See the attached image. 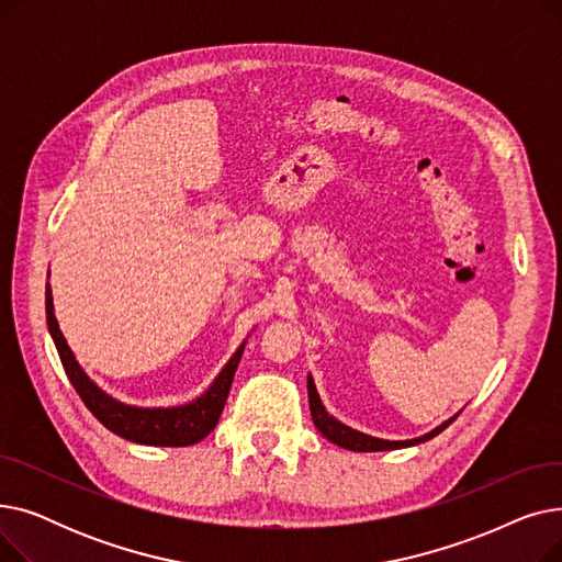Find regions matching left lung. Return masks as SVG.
<instances>
[{
	"label": "left lung",
	"mask_w": 562,
	"mask_h": 562,
	"mask_svg": "<svg viewBox=\"0 0 562 562\" xmlns=\"http://www.w3.org/2000/svg\"><path fill=\"white\" fill-rule=\"evenodd\" d=\"M307 396H310V409H312V422H314V426L318 428V432L326 437V439H330L333 445H337V447H341V449H348V451H394V449H405V447H417V445H422V441H428V439H432L435 435H439L441 430H445L449 424H453V419L456 417H451V419H447L445 424H439L437 428H432L430 432H426V435H422V437H415V439H403V441H392V439H380V437H371V435H367V432H360V430H356V428H350V426H346V424H341L339 419H335L333 415H328V409H326V405L321 403V396H318V392H316V385H314V380H312V375H307Z\"/></svg>",
	"instance_id": "left-lung-1"
}]
</instances>
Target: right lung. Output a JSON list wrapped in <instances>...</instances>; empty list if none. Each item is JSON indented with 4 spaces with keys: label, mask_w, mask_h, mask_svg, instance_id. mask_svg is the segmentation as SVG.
<instances>
[{
    "label": "right lung",
    "mask_w": 562,
    "mask_h": 562,
    "mask_svg": "<svg viewBox=\"0 0 562 562\" xmlns=\"http://www.w3.org/2000/svg\"><path fill=\"white\" fill-rule=\"evenodd\" d=\"M45 312H47L49 335L54 339L58 358H61V364L72 382V387L81 396L83 405L93 412L95 419L104 428H109L117 437L136 441V445H147V447H191V445H198L200 439H204L216 428L232 387L236 367L241 362L246 341L234 350V356L221 369L210 390L200 394L195 401L184 405H172V407H138V405H130L113 398L86 375V371L75 358V352L70 350L61 328H58L49 282L45 286Z\"/></svg>",
    "instance_id": "add662e5"
}]
</instances>
